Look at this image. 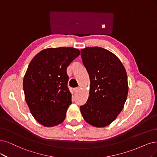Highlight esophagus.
I'll return each mask as SVG.
<instances>
[{
    "label": "esophagus",
    "mask_w": 157,
    "mask_h": 157,
    "mask_svg": "<svg viewBox=\"0 0 157 157\" xmlns=\"http://www.w3.org/2000/svg\"><path fill=\"white\" fill-rule=\"evenodd\" d=\"M79 91V88H75L74 89V92H75V93H78Z\"/></svg>",
    "instance_id": "esophagus-1"
}]
</instances>
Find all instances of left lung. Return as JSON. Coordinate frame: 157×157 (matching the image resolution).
I'll return each instance as SVG.
<instances>
[{"label":"left lung","instance_id":"left-lung-1","mask_svg":"<svg viewBox=\"0 0 157 157\" xmlns=\"http://www.w3.org/2000/svg\"><path fill=\"white\" fill-rule=\"evenodd\" d=\"M81 57L90 80L88 100L80 106L88 124L97 127L109 125L122 110L128 94L125 69L112 52L101 47L81 50Z\"/></svg>","mask_w":157,"mask_h":157}]
</instances>
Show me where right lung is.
Instances as JSON below:
<instances>
[{"label":"right lung","instance_id":"1","mask_svg":"<svg viewBox=\"0 0 157 157\" xmlns=\"http://www.w3.org/2000/svg\"><path fill=\"white\" fill-rule=\"evenodd\" d=\"M71 47L46 48L30 63L23 79L25 100L31 114L45 127L61 124L72 103L67 68L79 56Z\"/></svg>","mask_w":157,"mask_h":157}]
</instances>
